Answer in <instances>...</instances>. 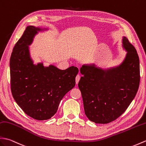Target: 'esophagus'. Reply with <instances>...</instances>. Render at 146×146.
Masks as SVG:
<instances>
[{"label": "esophagus", "instance_id": "esophagus-1", "mask_svg": "<svg viewBox=\"0 0 146 146\" xmlns=\"http://www.w3.org/2000/svg\"><path fill=\"white\" fill-rule=\"evenodd\" d=\"M80 80V74H78V75L76 76V84L78 83Z\"/></svg>", "mask_w": 146, "mask_h": 146}]
</instances>
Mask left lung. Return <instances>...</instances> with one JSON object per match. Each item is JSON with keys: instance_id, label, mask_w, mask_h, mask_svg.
<instances>
[{"instance_id": "obj_1", "label": "left lung", "mask_w": 146, "mask_h": 146, "mask_svg": "<svg viewBox=\"0 0 146 146\" xmlns=\"http://www.w3.org/2000/svg\"><path fill=\"white\" fill-rule=\"evenodd\" d=\"M123 46L127 54L120 65L108 70L94 65H83L78 83L84 113L97 124L116 120L127 110L136 94L140 82L139 58L126 37Z\"/></svg>"}]
</instances>
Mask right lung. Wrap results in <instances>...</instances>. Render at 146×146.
Returning a JSON list of instances; mask_svg holds the SVG:
<instances>
[{
    "label": "right lung",
    "mask_w": 146,
    "mask_h": 146,
    "mask_svg": "<svg viewBox=\"0 0 146 146\" xmlns=\"http://www.w3.org/2000/svg\"><path fill=\"white\" fill-rule=\"evenodd\" d=\"M42 29L28 26L13 48L10 59L11 86L13 98L24 113L33 119H50L63 96L75 86L78 68L62 70L42 63L33 64L29 47Z\"/></svg>",
    "instance_id": "add662e5"
}]
</instances>
